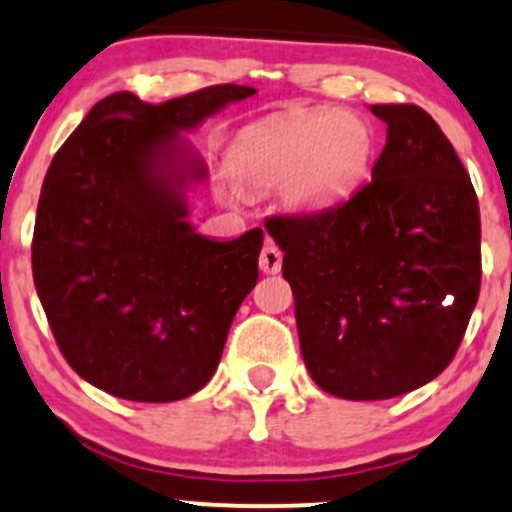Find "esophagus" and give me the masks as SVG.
Returning <instances> with one entry per match:
<instances>
[{
    "label": "esophagus",
    "mask_w": 512,
    "mask_h": 512,
    "mask_svg": "<svg viewBox=\"0 0 512 512\" xmlns=\"http://www.w3.org/2000/svg\"><path fill=\"white\" fill-rule=\"evenodd\" d=\"M260 269L265 274H277L279 269H282V250H279V247L274 245L272 240H267L265 247H262Z\"/></svg>",
    "instance_id": "34e87169"
}]
</instances>
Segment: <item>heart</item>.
Masks as SVG:
<instances>
[{
    "label": "heart",
    "instance_id": "b5f03b06",
    "mask_svg": "<svg viewBox=\"0 0 512 512\" xmlns=\"http://www.w3.org/2000/svg\"><path fill=\"white\" fill-rule=\"evenodd\" d=\"M376 155L372 121L352 109H306L252 123L228 150V201L243 189L277 187L284 209L318 216L350 201L369 179Z\"/></svg>",
    "mask_w": 512,
    "mask_h": 512
}]
</instances>
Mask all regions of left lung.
I'll return each mask as SVG.
<instances>
[{
    "instance_id": "8db88e82",
    "label": "left lung",
    "mask_w": 512,
    "mask_h": 512,
    "mask_svg": "<svg viewBox=\"0 0 512 512\" xmlns=\"http://www.w3.org/2000/svg\"><path fill=\"white\" fill-rule=\"evenodd\" d=\"M386 145L333 211L269 218L296 303L301 355L323 391L381 401L452 362L481 286L479 201L428 111L372 104Z\"/></svg>"
}]
</instances>
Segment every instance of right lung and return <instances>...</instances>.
Listing matches in <instances>:
<instances>
[{
	"label": "right lung",
	"mask_w": 512,
	"mask_h": 512,
	"mask_svg": "<svg viewBox=\"0 0 512 512\" xmlns=\"http://www.w3.org/2000/svg\"><path fill=\"white\" fill-rule=\"evenodd\" d=\"M252 94L238 84L165 104L109 94L50 162L33 282L67 364L111 396L179 401L221 362L230 323L257 284L265 233H196L189 189L209 170L182 131Z\"/></svg>",
	"instance_id": "right-lung-1"
}]
</instances>
